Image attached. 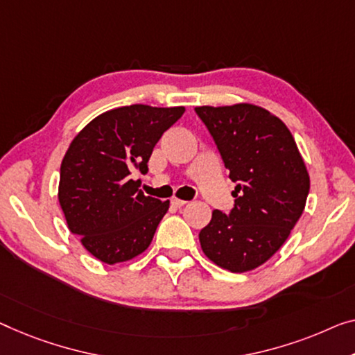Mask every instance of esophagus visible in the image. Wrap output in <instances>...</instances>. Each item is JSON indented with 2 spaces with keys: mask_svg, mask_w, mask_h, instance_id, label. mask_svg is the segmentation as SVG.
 Wrapping results in <instances>:
<instances>
[{
  "mask_svg": "<svg viewBox=\"0 0 355 355\" xmlns=\"http://www.w3.org/2000/svg\"><path fill=\"white\" fill-rule=\"evenodd\" d=\"M171 204L173 205V207H177V209H180V207H183L184 204H187V200H183V199H177V198H173L172 200H171Z\"/></svg>",
  "mask_w": 355,
  "mask_h": 355,
  "instance_id": "obj_1",
  "label": "esophagus"
}]
</instances>
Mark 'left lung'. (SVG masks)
I'll list each match as a JSON object with an SVG mask.
<instances>
[{"mask_svg":"<svg viewBox=\"0 0 355 355\" xmlns=\"http://www.w3.org/2000/svg\"><path fill=\"white\" fill-rule=\"evenodd\" d=\"M236 183L230 215L211 211L199 232L202 252L231 272L266 263L290 236L309 194L293 135L268 110L250 103L194 108Z\"/></svg>","mask_w":355,"mask_h":355,"instance_id":"obj_1","label":"left lung"}]
</instances>
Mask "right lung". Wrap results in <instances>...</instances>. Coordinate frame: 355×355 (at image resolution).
Instances as JSON below:
<instances>
[{
    "label": "right lung",
    "instance_id": "add662e5",
    "mask_svg": "<svg viewBox=\"0 0 355 355\" xmlns=\"http://www.w3.org/2000/svg\"><path fill=\"white\" fill-rule=\"evenodd\" d=\"M183 107L130 105L92 119L60 166L59 202L68 230L97 260L129 261L150 247L168 200L145 196L130 173L148 171L153 148Z\"/></svg>",
    "mask_w": 355,
    "mask_h": 355
}]
</instances>
